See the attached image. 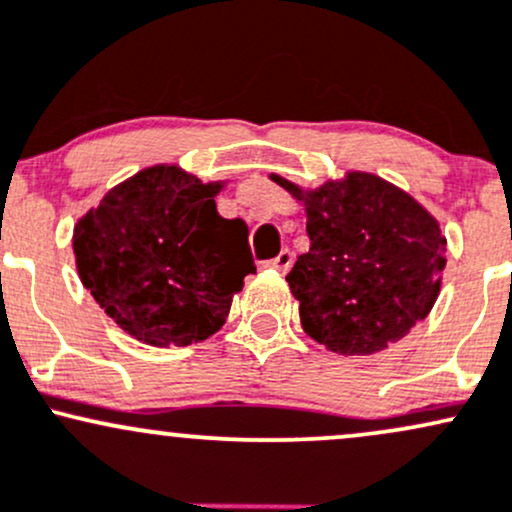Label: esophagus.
<instances>
[{"mask_svg": "<svg viewBox=\"0 0 512 512\" xmlns=\"http://www.w3.org/2000/svg\"><path fill=\"white\" fill-rule=\"evenodd\" d=\"M268 266L271 268H275V271H280V273H285L287 268L292 266V251L290 249H283L280 251L278 256L273 258V261H268Z\"/></svg>", "mask_w": 512, "mask_h": 512, "instance_id": "esophagus-1", "label": "esophagus"}]
</instances>
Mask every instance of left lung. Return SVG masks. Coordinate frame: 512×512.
I'll return each mask as SVG.
<instances>
[{
  "mask_svg": "<svg viewBox=\"0 0 512 512\" xmlns=\"http://www.w3.org/2000/svg\"><path fill=\"white\" fill-rule=\"evenodd\" d=\"M307 215L309 251L287 273L302 329L331 353L375 355L411 333L440 295L447 239L413 195L370 171L317 188L280 174Z\"/></svg>",
  "mask_w": 512,
  "mask_h": 512,
  "instance_id": "1",
  "label": "left lung"
}]
</instances>
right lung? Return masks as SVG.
Wrapping results in <instances>:
<instances>
[{
  "label": "right lung",
  "instance_id": "obj_1",
  "mask_svg": "<svg viewBox=\"0 0 512 512\" xmlns=\"http://www.w3.org/2000/svg\"><path fill=\"white\" fill-rule=\"evenodd\" d=\"M203 183L176 164L137 171L74 225L79 280L125 333L154 348L191 346L225 326L256 273L249 229L225 220Z\"/></svg>",
  "mask_w": 512,
  "mask_h": 512
}]
</instances>
